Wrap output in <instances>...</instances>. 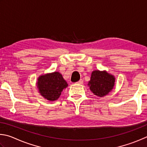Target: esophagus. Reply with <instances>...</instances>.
Listing matches in <instances>:
<instances>
[{"label": "esophagus", "mask_w": 147, "mask_h": 147, "mask_svg": "<svg viewBox=\"0 0 147 147\" xmlns=\"http://www.w3.org/2000/svg\"><path fill=\"white\" fill-rule=\"evenodd\" d=\"M76 83L79 84H83V81L82 80V79H80V80H79L78 82H77Z\"/></svg>", "instance_id": "1"}]
</instances>
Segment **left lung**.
Wrapping results in <instances>:
<instances>
[{"instance_id": "obj_1", "label": "left lung", "mask_w": 147, "mask_h": 147, "mask_svg": "<svg viewBox=\"0 0 147 147\" xmlns=\"http://www.w3.org/2000/svg\"><path fill=\"white\" fill-rule=\"evenodd\" d=\"M115 84V78L106 71H93L88 85L96 96L104 97L112 91Z\"/></svg>"}]
</instances>
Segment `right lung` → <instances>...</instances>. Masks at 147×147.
Masks as SVG:
<instances>
[{
    "label": "right lung",
    "instance_id": "1",
    "mask_svg": "<svg viewBox=\"0 0 147 147\" xmlns=\"http://www.w3.org/2000/svg\"><path fill=\"white\" fill-rule=\"evenodd\" d=\"M37 81V86L40 94L50 101L57 99L63 90L68 86L63 76L57 71L40 76Z\"/></svg>",
    "mask_w": 147,
    "mask_h": 147
}]
</instances>
